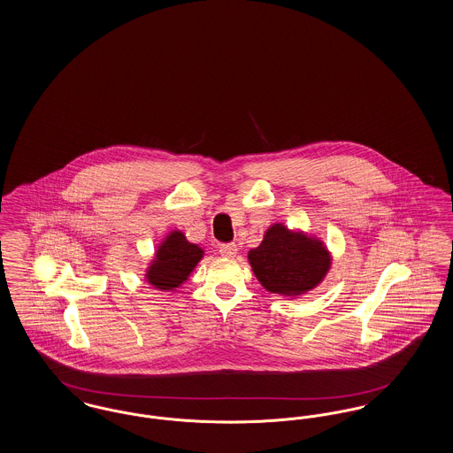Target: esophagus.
Returning a JSON list of instances; mask_svg holds the SVG:
<instances>
[{
	"mask_svg": "<svg viewBox=\"0 0 453 453\" xmlns=\"http://www.w3.org/2000/svg\"><path fill=\"white\" fill-rule=\"evenodd\" d=\"M219 251L222 257H227V258H233L237 253V246L234 242H224L219 246Z\"/></svg>",
	"mask_w": 453,
	"mask_h": 453,
	"instance_id": "obj_1",
	"label": "esophagus"
}]
</instances>
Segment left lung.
I'll use <instances>...</instances> for the list:
<instances>
[{
    "mask_svg": "<svg viewBox=\"0 0 453 453\" xmlns=\"http://www.w3.org/2000/svg\"><path fill=\"white\" fill-rule=\"evenodd\" d=\"M259 283L272 294L297 297L323 281L331 266L327 250L319 239L292 233L273 224L258 248L248 253Z\"/></svg>",
    "mask_w": 453,
    "mask_h": 453,
    "instance_id": "1",
    "label": "left lung"
}]
</instances>
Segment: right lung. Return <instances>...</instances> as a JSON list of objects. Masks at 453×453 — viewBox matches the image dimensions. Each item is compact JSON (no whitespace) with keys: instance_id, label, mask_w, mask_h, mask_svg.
Wrapping results in <instances>:
<instances>
[{"instance_id":"right-lung-1","label":"right lung","mask_w":453,"mask_h":453,"mask_svg":"<svg viewBox=\"0 0 453 453\" xmlns=\"http://www.w3.org/2000/svg\"><path fill=\"white\" fill-rule=\"evenodd\" d=\"M203 250L187 241L181 231H172L157 246L146 279L157 290H173L190 277Z\"/></svg>"}]
</instances>
